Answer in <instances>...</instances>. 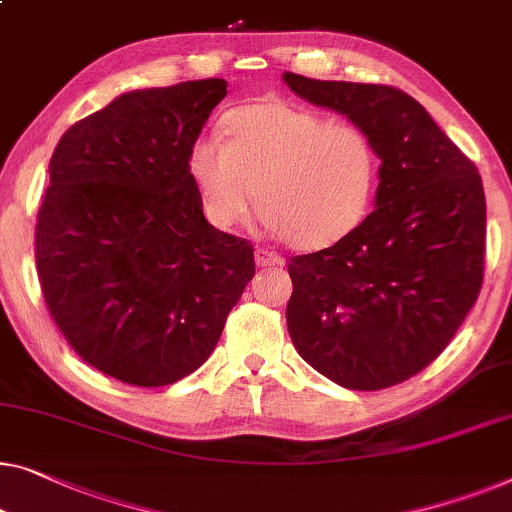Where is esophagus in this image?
Instances as JSON below:
<instances>
[{"instance_id":"esophagus-1","label":"esophagus","mask_w":512,"mask_h":512,"mask_svg":"<svg viewBox=\"0 0 512 512\" xmlns=\"http://www.w3.org/2000/svg\"><path fill=\"white\" fill-rule=\"evenodd\" d=\"M256 265L258 268H274V265H281L284 261H281V256L274 254V251H268V249H256Z\"/></svg>"}]
</instances>
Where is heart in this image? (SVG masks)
Listing matches in <instances>:
<instances>
[{"mask_svg": "<svg viewBox=\"0 0 512 512\" xmlns=\"http://www.w3.org/2000/svg\"><path fill=\"white\" fill-rule=\"evenodd\" d=\"M221 131L226 143L198 136L187 154V175L210 224H240L256 194L272 235L316 251L365 219L379 161L362 129L268 99L228 110Z\"/></svg>", "mask_w": 512, "mask_h": 512, "instance_id": "obj_1", "label": "heart"}]
</instances>
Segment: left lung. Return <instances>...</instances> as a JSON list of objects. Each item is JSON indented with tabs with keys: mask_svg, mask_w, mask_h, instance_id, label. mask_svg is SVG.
Returning a JSON list of instances; mask_svg holds the SVG:
<instances>
[{
	"mask_svg": "<svg viewBox=\"0 0 512 512\" xmlns=\"http://www.w3.org/2000/svg\"><path fill=\"white\" fill-rule=\"evenodd\" d=\"M281 78L300 99L346 115L381 161L374 212L332 247L288 263V335L330 381L390 388L439 358L478 298L483 180L402 90L291 71Z\"/></svg>",
	"mask_w": 512,
	"mask_h": 512,
	"instance_id": "obj_1",
	"label": "left lung"
}]
</instances>
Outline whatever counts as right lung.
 Masks as SVG:
<instances>
[{"label":"right lung","instance_id":"obj_1","mask_svg":"<svg viewBox=\"0 0 512 512\" xmlns=\"http://www.w3.org/2000/svg\"><path fill=\"white\" fill-rule=\"evenodd\" d=\"M226 80L124 92L73 124L50 159L36 270L87 365L159 388L196 372L254 277V247L205 219L187 154Z\"/></svg>","mask_w":512,"mask_h":512}]
</instances>
